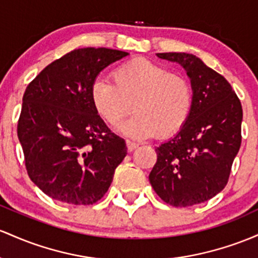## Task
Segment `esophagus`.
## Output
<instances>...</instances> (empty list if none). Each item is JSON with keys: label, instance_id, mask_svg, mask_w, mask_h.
Listing matches in <instances>:
<instances>
[{"label": "esophagus", "instance_id": "34e87169", "mask_svg": "<svg viewBox=\"0 0 258 258\" xmlns=\"http://www.w3.org/2000/svg\"><path fill=\"white\" fill-rule=\"evenodd\" d=\"M139 146L138 143H135V141H132V140H126V147H128V151L132 152L134 151L135 149Z\"/></svg>", "mask_w": 258, "mask_h": 258}]
</instances>
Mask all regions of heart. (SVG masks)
Listing matches in <instances>:
<instances>
[{
  "instance_id": "b5f03b06",
  "label": "heart",
  "mask_w": 258,
  "mask_h": 258,
  "mask_svg": "<svg viewBox=\"0 0 258 258\" xmlns=\"http://www.w3.org/2000/svg\"><path fill=\"white\" fill-rule=\"evenodd\" d=\"M113 83L94 82L92 106L109 125H117L133 108L135 114L120 125L130 138H147L156 133L167 138L175 134L189 117L191 88L181 75L146 58H134L112 71Z\"/></svg>"
}]
</instances>
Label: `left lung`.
Masks as SVG:
<instances>
[{
    "label": "left lung",
    "instance_id": "left-lung-1",
    "mask_svg": "<svg viewBox=\"0 0 258 258\" xmlns=\"http://www.w3.org/2000/svg\"><path fill=\"white\" fill-rule=\"evenodd\" d=\"M157 57L183 67L192 100L184 125L156 147L157 162L149 179L164 202L194 206L212 199L228 183L241 145V103L227 79L199 57L184 52Z\"/></svg>",
    "mask_w": 258,
    "mask_h": 258
}]
</instances>
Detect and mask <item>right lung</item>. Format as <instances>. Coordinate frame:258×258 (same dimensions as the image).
<instances>
[{"mask_svg":"<svg viewBox=\"0 0 258 258\" xmlns=\"http://www.w3.org/2000/svg\"><path fill=\"white\" fill-rule=\"evenodd\" d=\"M128 54L78 48L48 64L28 85L18 139L31 181L53 200L95 204L126 156L125 141L98 115L90 90L106 67Z\"/></svg>","mask_w":258,"mask_h":258,"instance_id":"right-lung-1","label":"right lung"}]
</instances>
